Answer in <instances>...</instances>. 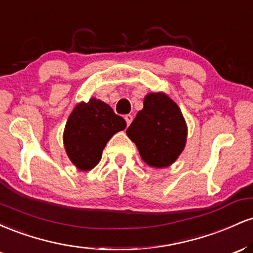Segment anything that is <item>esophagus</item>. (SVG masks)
I'll use <instances>...</instances> for the list:
<instances>
[{
  "label": "esophagus",
  "mask_w": 253,
  "mask_h": 253,
  "mask_svg": "<svg viewBox=\"0 0 253 253\" xmlns=\"http://www.w3.org/2000/svg\"><path fill=\"white\" fill-rule=\"evenodd\" d=\"M125 120H126V124H127V126H129L130 125V123H132V120H133V117L130 114H127V115H125Z\"/></svg>",
  "instance_id": "obj_1"
}]
</instances>
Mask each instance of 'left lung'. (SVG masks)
Here are the masks:
<instances>
[{
    "label": "left lung",
    "mask_w": 253,
    "mask_h": 253,
    "mask_svg": "<svg viewBox=\"0 0 253 253\" xmlns=\"http://www.w3.org/2000/svg\"><path fill=\"white\" fill-rule=\"evenodd\" d=\"M126 133L145 163L165 168L184 150L188 129L181 109L167 94L150 92Z\"/></svg>",
    "instance_id": "obj_1"
}]
</instances>
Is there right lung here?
<instances>
[{"instance_id":"add662e5","label":"right lung","mask_w":253,"mask_h":253,"mask_svg":"<svg viewBox=\"0 0 253 253\" xmlns=\"http://www.w3.org/2000/svg\"><path fill=\"white\" fill-rule=\"evenodd\" d=\"M125 128L123 118L103 101L92 97L72 110L64 129V147L77 169L91 170L100 162L109 139Z\"/></svg>"}]
</instances>
